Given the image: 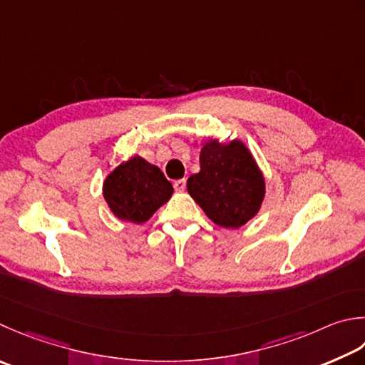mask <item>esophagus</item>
<instances>
[{"label":"esophagus","mask_w":365,"mask_h":365,"mask_svg":"<svg viewBox=\"0 0 365 365\" xmlns=\"http://www.w3.org/2000/svg\"><path fill=\"white\" fill-rule=\"evenodd\" d=\"M185 185H187V180H185V178H180V180L174 182V188H175V191H183Z\"/></svg>","instance_id":"esophagus-1"}]
</instances>
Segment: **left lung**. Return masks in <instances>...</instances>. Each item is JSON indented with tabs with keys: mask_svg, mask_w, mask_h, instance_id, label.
<instances>
[{
	"mask_svg": "<svg viewBox=\"0 0 365 365\" xmlns=\"http://www.w3.org/2000/svg\"><path fill=\"white\" fill-rule=\"evenodd\" d=\"M199 161L201 170L188 178L187 188L213 223L235 230L258 213L264 177L242 142H207Z\"/></svg>",
	"mask_w": 365,
	"mask_h": 365,
	"instance_id": "1",
	"label": "left lung"
}]
</instances>
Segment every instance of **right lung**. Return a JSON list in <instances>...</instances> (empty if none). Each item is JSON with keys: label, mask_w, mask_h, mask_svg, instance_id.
Wrapping results in <instances>:
<instances>
[{"label": "right lung", "mask_w": 365, "mask_h": 365, "mask_svg": "<svg viewBox=\"0 0 365 365\" xmlns=\"http://www.w3.org/2000/svg\"><path fill=\"white\" fill-rule=\"evenodd\" d=\"M170 183L160 168L140 156H133L107 175L103 195L113 215L131 223H144L173 195Z\"/></svg>", "instance_id": "obj_1"}]
</instances>
